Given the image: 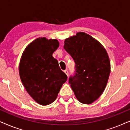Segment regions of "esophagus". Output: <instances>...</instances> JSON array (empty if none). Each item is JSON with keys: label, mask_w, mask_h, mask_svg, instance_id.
<instances>
[{"label": "esophagus", "mask_w": 130, "mask_h": 130, "mask_svg": "<svg viewBox=\"0 0 130 130\" xmlns=\"http://www.w3.org/2000/svg\"><path fill=\"white\" fill-rule=\"evenodd\" d=\"M64 73H65L66 74V75L67 76H69V72H68V70H64Z\"/></svg>", "instance_id": "obj_1"}]
</instances>
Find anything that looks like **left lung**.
<instances>
[{
    "label": "left lung",
    "instance_id": "left-lung-1",
    "mask_svg": "<svg viewBox=\"0 0 130 130\" xmlns=\"http://www.w3.org/2000/svg\"><path fill=\"white\" fill-rule=\"evenodd\" d=\"M64 48L75 63V73L69 82L77 100L90 104L104 92L110 74L109 58L104 47L85 32L65 40Z\"/></svg>",
    "mask_w": 130,
    "mask_h": 130
}]
</instances>
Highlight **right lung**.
Listing matches in <instances>:
<instances>
[{
  "mask_svg": "<svg viewBox=\"0 0 130 130\" xmlns=\"http://www.w3.org/2000/svg\"><path fill=\"white\" fill-rule=\"evenodd\" d=\"M58 46L59 42L56 39L37 38L26 47L19 63V75L25 88L42 105L56 100L67 79L58 61L53 57Z\"/></svg>",
  "mask_w": 130,
  "mask_h": 130,
  "instance_id": "obj_1",
  "label": "right lung"
}]
</instances>
